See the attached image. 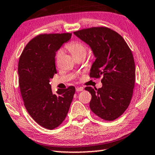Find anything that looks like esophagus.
I'll return each mask as SVG.
<instances>
[{"mask_svg":"<svg viewBox=\"0 0 155 155\" xmlns=\"http://www.w3.org/2000/svg\"><path fill=\"white\" fill-rule=\"evenodd\" d=\"M83 87H77L76 88V91H77V92H78V91H83Z\"/></svg>","mask_w":155,"mask_h":155,"instance_id":"obj_1","label":"esophagus"}]
</instances>
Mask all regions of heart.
<instances>
[{"label": "heart", "mask_w": 155, "mask_h": 155, "mask_svg": "<svg viewBox=\"0 0 155 155\" xmlns=\"http://www.w3.org/2000/svg\"><path fill=\"white\" fill-rule=\"evenodd\" d=\"M65 48L71 53L75 58L80 56H85L87 53V46L82 41L74 40L68 43L65 45ZM63 54V50L59 49L56 53V59L59 61Z\"/></svg>", "instance_id": "obj_1"}]
</instances>
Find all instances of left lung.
<instances>
[{"label": "left lung", "mask_w": 155, "mask_h": 155, "mask_svg": "<svg viewBox=\"0 0 155 155\" xmlns=\"http://www.w3.org/2000/svg\"><path fill=\"white\" fill-rule=\"evenodd\" d=\"M74 34L90 46L96 57L91 78L103 77V87H86L91 99L90 107L101 118L113 121L127 110L132 98L135 65L130 49L124 38L111 28H84Z\"/></svg>", "instance_id": "obj_1"}]
</instances>
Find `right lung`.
Segmentation results:
<instances>
[{
	"mask_svg": "<svg viewBox=\"0 0 155 155\" xmlns=\"http://www.w3.org/2000/svg\"><path fill=\"white\" fill-rule=\"evenodd\" d=\"M72 33L40 34L32 39L18 62L19 87L25 108L44 128L54 129L64 122L69 111L75 87L52 91L50 79L57 74L55 54L71 38Z\"/></svg>",
	"mask_w": 155,
	"mask_h": 155,
	"instance_id": "1",
	"label": "right lung"
}]
</instances>
